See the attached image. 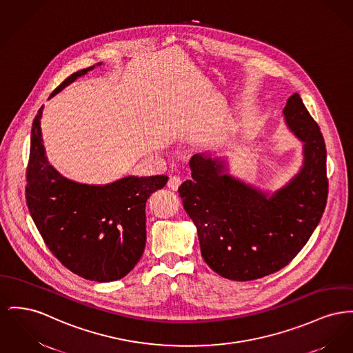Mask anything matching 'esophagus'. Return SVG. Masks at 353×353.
<instances>
[{
	"instance_id": "esophagus-1",
	"label": "esophagus",
	"mask_w": 353,
	"mask_h": 353,
	"mask_svg": "<svg viewBox=\"0 0 353 353\" xmlns=\"http://www.w3.org/2000/svg\"><path fill=\"white\" fill-rule=\"evenodd\" d=\"M181 184V177L180 176H170L168 181V188L172 190H177V188Z\"/></svg>"
}]
</instances>
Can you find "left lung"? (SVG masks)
I'll return each mask as SVG.
<instances>
[{"instance_id":"1","label":"left lung","mask_w":353,"mask_h":353,"mask_svg":"<svg viewBox=\"0 0 353 353\" xmlns=\"http://www.w3.org/2000/svg\"><path fill=\"white\" fill-rule=\"evenodd\" d=\"M290 130L304 143V165L272 196L223 174L205 154L190 159L192 180L179 193L193 220L201 256L217 274L249 281L288 265L317 227L328 199L327 149L317 123L299 93L283 110Z\"/></svg>"}]
</instances>
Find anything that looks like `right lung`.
<instances>
[{
    "label": "right lung",
    "instance_id": "right-lung-1",
    "mask_svg": "<svg viewBox=\"0 0 353 353\" xmlns=\"http://www.w3.org/2000/svg\"><path fill=\"white\" fill-rule=\"evenodd\" d=\"M100 65V63H99ZM94 66L70 74L54 96ZM40 108L32 125L25 197L43 243L65 268L90 281H114L134 268L145 248V204L166 176H129L86 185L49 165L42 145Z\"/></svg>",
    "mask_w": 353,
    "mask_h": 353
}]
</instances>
